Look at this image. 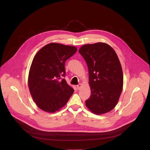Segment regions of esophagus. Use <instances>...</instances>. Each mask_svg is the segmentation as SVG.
<instances>
[{
	"mask_svg": "<svg viewBox=\"0 0 150 150\" xmlns=\"http://www.w3.org/2000/svg\"><path fill=\"white\" fill-rule=\"evenodd\" d=\"M81 86H82V85H81V83H79V84L77 85H76L77 89H78V90H80V89H81Z\"/></svg>",
	"mask_w": 150,
	"mask_h": 150,
	"instance_id": "34e87169",
	"label": "esophagus"
}]
</instances>
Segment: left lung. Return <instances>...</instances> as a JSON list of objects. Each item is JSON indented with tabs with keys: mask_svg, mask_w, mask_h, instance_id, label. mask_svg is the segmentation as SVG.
Listing matches in <instances>:
<instances>
[{
	"mask_svg": "<svg viewBox=\"0 0 150 150\" xmlns=\"http://www.w3.org/2000/svg\"><path fill=\"white\" fill-rule=\"evenodd\" d=\"M79 53L87 63L91 96L85 101L87 108L97 115L111 111L121 94L123 76L114 49L104 42L82 46Z\"/></svg>",
	"mask_w": 150,
	"mask_h": 150,
	"instance_id": "8db88e82",
	"label": "left lung"
}]
</instances>
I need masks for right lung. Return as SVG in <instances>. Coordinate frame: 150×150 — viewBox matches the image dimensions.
Instances as JSON below:
<instances>
[{
	"mask_svg": "<svg viewBox=\"0 0 150 150\" xmlns=\"http://www.w3.org/2000/svg\"><path fill=\"white\" fill-rule=\"evenodd\" d=\"M77 51L74 46L48 44L34 56L28 75V87L38 108L54 113L65 105L74 89L62 78L66 75L65 62Z\"/></svg>",
	"mask_w": 150,
	"mask_h": 150,
	"instance_id": "right-lung-1",
	"label": "right lung"
}]
</instances>
